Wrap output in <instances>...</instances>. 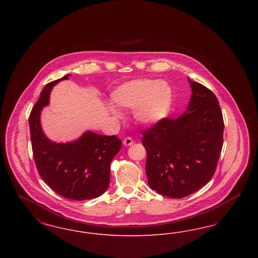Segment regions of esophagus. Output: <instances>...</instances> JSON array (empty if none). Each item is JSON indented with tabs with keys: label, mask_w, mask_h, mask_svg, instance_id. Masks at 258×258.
<instances>
[{
	"label": "esophagus",
	"mask_w": 258,
	"mask_h": 258,
	"mask_svg": "<svg viewBox=\"0 0 258 258\" xmlns=\"http://www.w3.org/2000/svg\"><path fill=\"white\" fill-rule=\"evenodd\" d=\"M134 142L135 141L133 140L132 137H125L123 140V144L124 146H131V145L134 144Z\"/></svg>",
	"instance_id": "1"
}]
</instances>
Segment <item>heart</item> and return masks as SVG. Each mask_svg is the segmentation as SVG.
I'll list each match as a JSON object with an SVG mask.
<instances>
[{
    "label": "heart",
    "mask_w": 258,
    "mask_h": 258,
    "mask_svg": "<svg viewBox=\"0 0 258 258\" xmlns=\"http://www.w3.org/2000/svg\"><path fill=\"white\" fill-rule=\"evenodd\" d=\"M111 100L115 106L135 108V120L151 125L159 123L168 114L171 106V88L163 81L137 79L115 89L111 94ZM109 110L114 116H118V111L113 106Z\"/></svg>",
    "instance_id": "1"
}]
</instances>
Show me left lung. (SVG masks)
I'll return each mask as SVG.
<instances>
[{"label": "left lung", "instance_id": "left-lung-1", "mask_svg": "<svg viewBox=\"0 0 258 258\" xmlns=\"http://www.w3.org/2000/svg\"><path fill=\"white\" fill-rule=\"evenodd\" d=\"M188 106L177 119L164 118L142 132L150 187L163 197L183 198L215 174L223 144L219 100L208 88L188 79Z\"/></svg>", "mask_w": 258, "mask_h": 258}]
</instances>
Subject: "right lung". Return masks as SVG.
Listing matches in <instances>:
<instances>
[{"mask_svg": "<svg viewBox=\"0 0 258 258\" xmlns=\"http://www.w3.org/2000/svg\"><path fill=\"white\" fill-rule=\"evenodd\" d=\"M70 76L46 84L31 111L29 124L33 156L41 179L59 196L81 201L97 198L106 191L111 161L121 150L122 141L115 135L88 131L73 142L56 143L43 134L40 112L48 105L53 87Z\"/></svg>", "mask_w": 258, "mask_h": 258, "instance_id": "1", "label": "right lung"}]
</instances>
